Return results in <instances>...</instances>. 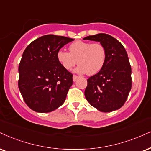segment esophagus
I'll return each mask as SVG.
<instances>
[{
  "label": "esophagus",
  "mask_w": 151,
  "mask_h": 151,
  "mask_svg": "<svg viewBox=\"0 0 151 151\" xmlns=\"http://www.w3.org/2000/svg\"><path fill=\"white\" fill-rule=\"evenodd\" d=\"M78 76H75V75H74L73 76V81L74 82L77 81V79H78Z\"/></svg>",
  "instance_id": "1"
}]
</instances>
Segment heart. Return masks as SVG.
Wrapping results in <instances>:
<instances>
[{"label":"heart","mask_w":151,"mask_h":151,"mask_svg":"<svg viewBox=\"0 0 151 151\" xmlns=\"http://www.w3.org/2000/svg\"><path fill=\"white\" fill-rule=\"evenodd\" d=\"M69 52L59 50L57 53L59 63L66 70H70L78 64L75 71L92 76L102 69L106 58V52L103 45L77 40L68 47Z\"/></svg>","instance_id":"1"}]
</instances>
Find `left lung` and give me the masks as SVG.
I'll return each instance as SVG.
<instances>
[{"instance_id": "1", "label": "left lung", "mask_w": 151, "mask_h": 151, "mask_svg": "<svg viewBox=\"0 0 151 151\" xmlns=\"http://www.w3.org/2000/svg\"><path fill=\"white\" fill-rule=\"evenodd\" d=\"M83 39L99 42L106 52L102 69L87 80L85 98L101 112L116 111L124 105L132 88V69L127 52L118 40L106 33Z\"/></svg>"}]
</instances>
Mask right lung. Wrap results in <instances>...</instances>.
I'll list each match as a JSON object with an SVG mask.
<instances>
[{"instance_id": "1", "label": "right lung", "mask_w": 151, "mask_h": 151, "mask_svg": "<svg viewBox=\"0 0 151 151\" xmlns=\"http://www.w3.org/2000/svg\"><path fill=\"white\" fill-rule=\"evenodd\" d=\"M74 39L45 35L29 45L19 65L18 86L25 103L38 113H49L64 103L73 75L59 64L57 53Z\"/></svg>"}]
</instances>
